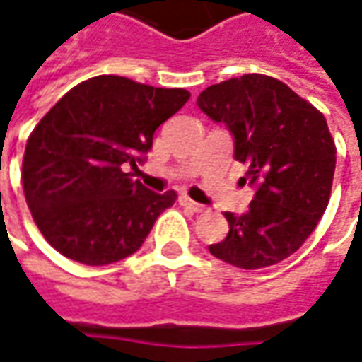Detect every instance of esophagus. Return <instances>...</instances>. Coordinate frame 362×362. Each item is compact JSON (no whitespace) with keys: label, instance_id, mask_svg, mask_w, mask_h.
Returning <instances> with one entry per match:
<instances>
[{"label":"esophagus","instance_id":"esophagus-1","mask_svg":"<svg viewBox=\"0 0 362 362\" xmlns=\"http://www.w3.org/2000/svg\"><path fill=\"white\" fill-rule=\"evenodd\" d=\"M180 204L184 206V208H188V210H192V212H204V206L202 204H198V202L190 200L188 196H182L180 198Z\"/></svg>","mask_w":362,"mask_h":362}]
</instances>
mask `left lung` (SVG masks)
I'll return each instance as SVG.
<instances>
[{
  "label": "left lung",
  "instance_id": "left-lung-1",
  "mask_svg": "<svg viewBox=\"0 0 362 362\" xmlns=\"http://www.w3.org/2000/svg\"><path fill=\"white\" fill-rule=\"evenodd\" d=\"M198 107L233 136V158L255 186L250 210L226 212L230 232L208 250L242 269L295 253L325 214L337 148L325 117L285 83L250 73L202 90Z\"/></svg>",
  "mask_w": 362,
  "mask_h": 362
}]
</instances>
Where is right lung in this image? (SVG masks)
<instances>
[{
    "label": "right lung",
    "mask_w": 362,
    "mask_h": 362,
    "mask_svg": "<svg viewBox=\"0 0 362 362\" xmlns=\"http://www.w3.org/2000/svg\"><path fill=\"white\" fill-rule=\"evenodd\" d=\"M186 88L98 75L73 87L27 139L23 192L39 232L65 257L109 265L144 243L176 192L132 178L154 130L186 105Z\"/></svg>",
    "instance_id": "1"
}]
</instances>
